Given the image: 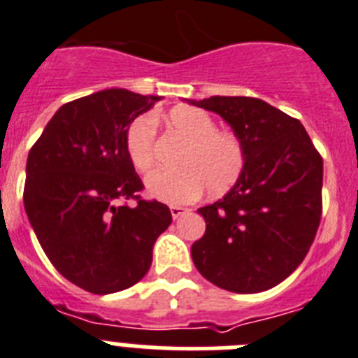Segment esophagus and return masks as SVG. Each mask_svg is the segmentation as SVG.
Wrapping results in <instances>:
<instances>
[{
	"mask_svg": "<svg viewBox=\"0 0 358 358\" xmlns=\"http://www.w3.org/2000/svg\"><path fill=\"white\" fill-rule=\"evenodd\" d=\"M188 208H182V206H170V213H172V218L176 220V218H179L181 215L188 213Z\"/></svg>",
	"mask_w": 358,
	"mask_h": 358,
	"instance_id": "1",
	"label": "esophagus"
}]
</instances>
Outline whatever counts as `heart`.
<instances>
[{"label": "heart", "instance_id": "obj_1", "mask_svg": "<svg viewBox=\"0 0 358 358\" xmlns=\"http://www.w3.org/2000/svg\"><path fill=\"white\" fill-rule=\"evenodd\" d=\"M169 127L186 140L177 154L179 169L156 170L145 186L150 197L169 204H185L202 194L222 195L238 182L245 170V147L235 132L218 131L206 110L192 106L173 107L166 115ZM156 125L150 116H140L129 125L125 150L138 172H148L154 164Z\"/></svg>", "mask_w": 358, "mask_h": 358}]
</instances>
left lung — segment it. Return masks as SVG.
Instances as JSON below:
<instances>
[{
	"label": "left lung",
	"instance_id": "obj_1",
	"mask_svg": "<svg viewBox=\"0 0 358 358\" xmlns=\"http://www.w3.org/2000/svg\"><path fill=\"white\" fill-rule=\"evenodd\" d=\"M217 113L245 147V170L220 201L199 208V273L236 294L273 289L305 260L321 222L322 157L301 122L260 98L189 100Z\"/></svg>",
	"mask_w": 358,
	"mask_h": 358
}]
</instances>
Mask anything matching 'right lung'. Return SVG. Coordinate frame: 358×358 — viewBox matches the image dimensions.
<instances>
[{
	"mask_svg": "<svg viewBox=\"0 0 358 358\" xmlns=\"http://www.w3.org/2000/svg\"><path fill=\"white\" fill-rule=\"evenodd\" d=\"M159 96L103 90L57 110L27 161L23 202L41 248L71 283L93 294L129 289L147 274L152 248L172 222L143 201L125 134ZM134 198V207L119 202Z\"/></svg>",
	"mask_w": 358,
	"mask_h": 358,
	"instance_id": "1",
	"label": "right lung"
}]
</instances>
